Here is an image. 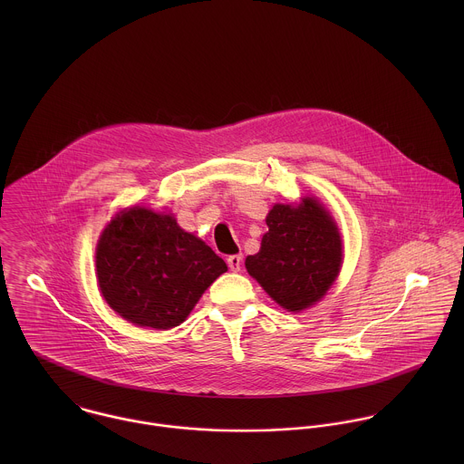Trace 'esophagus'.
<instances>
[{
    "mask_svg": "<svg viewBox=\"0 0 464 464\" xmlns=\"http://www.w3.org/2000/svg\"><path fill=\"white\" fill-rule=\"evenodd\" d=\"M241 263H243V257L241 256H230L227 259V265L232 269V271H239L241 269Z\"/></svg>",
    "mask_w": 464,
    "mask_h": 464,
    "instance_id": "34e87169",
    "label": "esophagus"
}]
</instances>
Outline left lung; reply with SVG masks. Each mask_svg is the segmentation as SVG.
Returning <instances> with one entry per match:
<instances>
[{
    "label": "left lung",
    "mask_w": 464,
    "mask_h": 464,
    "mask_svg": "<svg viewBox=\"0 0 464 464\" xmlns=\"http://www.w3.org/2000/svg\"><path fill=\"white\" fill-rule=\"evenodd\" d=\"M266 225L261 250L246 257V269L278 305L302 311L318 302L337 276L343 257L337 227L313 198L298 207L275 205Z\"/></svg>",
    "instance_id": "8db88e82"
}]
</instances>
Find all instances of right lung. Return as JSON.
<instances>
[{
  "instance_id": "right-lung-1",
  "label": "right lung",
  "mask_w": 464,
  "mask_h": 464,
  "mask_svg": "<svg viewBox=\"0 0 464 464\" xmlns=\"http://www.w3.org/2000/svg\"><path fill=\"white\" fill-rule=\"evenodd\" d=\"M96 271L103 298L120 316L166 331L189 316L227 265L171 216L133 207L103 230Z\"/></svg>"
}]
</instances>
